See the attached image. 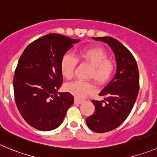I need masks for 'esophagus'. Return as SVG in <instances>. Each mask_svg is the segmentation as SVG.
<instances>
[{"label": "esophagus", "instance_id": "34e87169", "mask_svg": "<svg viewBox=\"0 0 157 157\" xmlns=\"http://www.w3.org/2000/svg\"><path fill=\"white\" fill-rule=\"evenodd\" d=\"M83 102H85L83 99H79V98H75V103L81 104V103H82Z\"/></svg>", "mask_w": 157, "mask_h": 157}]
</instances>
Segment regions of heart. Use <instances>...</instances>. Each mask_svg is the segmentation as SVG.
<instances>
[{
	"mask_svg": "<svg viewBox=\"0 0 157 157\" xmlns=\"http://www.w3.org/2000/svg\"><path fill=\"white\" fill-rule=\"evenodd\" d=\"M108 55L100 48H88L78 51L76 59L86 62L92 66L90 77L100 84L107 82L113 75L116 70V64L111 59H107ZM69 54L62 56L60 62V71L66 79L73 77L77 61ZM66 90L77 98H84L95 91V86L89 82H72L66 85Z\"/></svg>",
	"mask_w": 157,
	"mask_h": 157,
	"instance_id": "b5f03b06",
	"label": "heart"
}]
</instances>
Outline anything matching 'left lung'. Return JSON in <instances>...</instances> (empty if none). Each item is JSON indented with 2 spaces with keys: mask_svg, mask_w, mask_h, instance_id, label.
Masks as SVG:
<instances>
[{
  "mask_svg": "<svg viewBox=\"0 0 157 157\" xmlns=\"http://www.w3.org/2000/svg\"><path fill=\"white\" fill-rule=\"evenodd\" d=\"M92 39L108 44L116 60V75L98 94L104 100H92L95 112L86 119L89 129L100 133L116 129L128 117L138 95L140 75L133 55L122 43L108 36Z\"/></svg>",
  "mask_w": 157,
  "mask_h": 157,
  "instance_id": "1",
  "label": "left lung"
}]
</instances>
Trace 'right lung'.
Masks as SVG:
<instances>
[{
    "mask_svg": "<svg viewBox=\"0 0 157 157\" xmlns=\"http://www.w3.org/2000/svg\"><path fill=\"white\" fill-rule=\"evenodd\" d=\"M79 41L48 34L31 42L22 53L13 80L14 98L21 115L32 127L56 129L74 102L69 92H59L63 82L59 66L62 56Z\"/></svg>",
    "mask_w": 157,
    "mask_h": 157,
    "instance_id": "right-lung-1",
    "label": "right lung"
}]
</instances>
